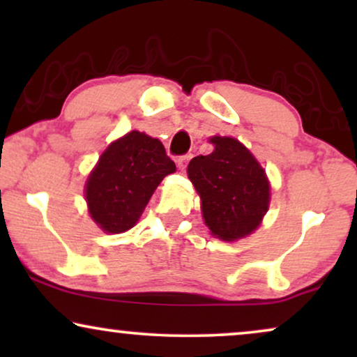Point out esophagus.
<instances>
[{"mask_svg": "<svg viewBox=\"0 0 357 357\" xmlns=\"http://www.w3.org/2000/svg\"><path fill=\"white\" fill-rule=\"evenodd\" d=\"M192 159V154H187V155H180V158H177V165L180 170H183L185 167H187V162L188 160Z\"/></svg>", "mask_w": 357, "mask_h": 357, "instance_id": "34e87169", "label": "esophagus"}]
</instances>
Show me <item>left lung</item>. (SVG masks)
Wrapping results in <instances>:
<instances>
[{
    "label": "left lung",
    "instance_id": "obj_1",
    "mask_svg": "<svg viewBox=\"0 0 357 357\" xmlns=\"http://www.w3.org/2000/svg\"><path fill=\"white\" fill-rule=\"evenodd\" d=\"M214 151L190 160L187 174L202 198L204 224L214 237L232 242L260 226L270 206V182L241 141L213 136Z\"/></svg>",
    "mask_w": 357,
    "mask_h": 357
}]
</instances>
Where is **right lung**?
Returning a JSON list of instances; mask_svg holds the SVG:
<instances>
[{"instance_id": "right-lung-1", "label": "right lung", "mask_w": 357, "mask_h": 357, "mask_svg": "<svg viewBox=\"0 0 357 357\" xmlns=\"http://www.w3.org/2000/svg\"><path fill=\"white\" fill-rule=\"evenodd\" d=\"M175 172L159 139L130 131L109 144L86 182L91 218L104 232L121 234L138 222L154 190Z\"/></svg>"}]
</instances>
